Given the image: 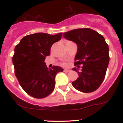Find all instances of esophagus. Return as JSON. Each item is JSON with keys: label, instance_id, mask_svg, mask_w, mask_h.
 Listing matches in <instances>:
<instances>
[{"label": "esophagus", "instance_id": "34e87169", "mask_svg": "<svg viewBox=\"0 0 123 123\" xmlns=\"http://www.w3.org/2000/svg\"><path fill=\"white\" fill-rule=\"evenodd\" d=\"M70 70H69V69H64V71H65V72H68V71H69Z\"/></svg>", "mask_w": 123, "mask_h": 123}]
</instances>
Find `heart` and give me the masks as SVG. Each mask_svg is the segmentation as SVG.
<instances>
[{
	"instance_id": "b5f03b06",
	"label": "heart",
	"mask_w": 123,
	"mask_h": 123,
	"mask_svg": "<svg viewBox=\"0 0 123 123\" xmlns=\"http://www.w3.org/2000/svg\"><path fill=\"white\" fill-rule=\"evenodd\" d=\"M63 65H65V64H63Z\"/></svg>"
}]
</instances>
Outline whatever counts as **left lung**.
<instances>
[{
  "label": "left lung",
  "mask_w": 123,
  "mask_h": 123,
  "mask_svg": "<svg viewBox=\"0 0 123 123\" xmlns=\"http://www.w3.org/2000/svg\"><path fill=\"white\" fill-rule=\"evenodd\" d=\"M63 37L76 44L78 50L74 64L82 65L80 71L73 68L78 72L79 77L72 85L82 92H94L104 81L109 63V48L105 39L90 28H79L64 32Z\"/></svg>",
  "instance_id": "obj_1"
}]
</instances>
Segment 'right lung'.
Instances as JSON below:
<instances>
[{"instance_id": "1", "label": "right lung", "mask_w": 123, "mask_h": 123, "mask_svg": "<svg viewBox=\"0 0 123 123\" xmlns=\"http://www.w3.org/2000/svg\"><path fill=\"white\" fill-rule=\"evenodd\" d=\"M62 36V33L29 34L15 47L12 58L15 76L23 89L34 98L50 95L55 88V76L63 71L58 66L48 69L44 62L45 57L50 55L52 44L59 41Z\"/></svg>"}]
</instances>
